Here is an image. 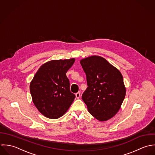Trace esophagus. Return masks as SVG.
<instances>
[{
	"label": "esophagus",
	"instance_id": "1",
	"mask_svg": "<svg viewBox=\"0 0 155 155\" xmlns=\"http://www.w3.org/2000/svg\"><path fill=\"white\" fill-rule=\"evenodd\" d=\"M75 96H76V97L77 98V99H78V98H80V92H77V93L75 94Z\"/></svg>",
	"mask_w": 155,
	"mask_h": 155
}]
</instances>
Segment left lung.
Instances as JSON below:
<instances>
[{
	"mask_svg": "<svg viewBox=\"0 0 155 155\" xmlns=\"http://www.w3.org/2000/svg\"><path fill=\"white\" fill-rule=\"evenodd\" d=\"M80 63L88 86L82 99L94 118L99 121L108 120L118 112L125 97L122 75L101 56L83 59Z\"/></svg>",
	"mask_w": 155,
	"mask_h": 155,
	"instance_id": "1",
	"label": "left lung"
}]
</instances>
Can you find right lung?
Segmentation results:
<instances>
[{
  "mask_svg": "<svg viewBox=\"0 0 155 155\" xmlns=\"http://www.w3.org/2000/svg\"><path fill=\"white\" fill-rule=\"evenodd\" d=\"M75 59L53 60L43 64L30 84L32 101L38 111L46 117L56 119L64 114L75 95L69 89L66 73Z\"/></svg>",
  "mask_w": 155,
  "mask_h": 155,
  "instance_id": "obj_1",
  "label": "right lung"
}]
</instances>
